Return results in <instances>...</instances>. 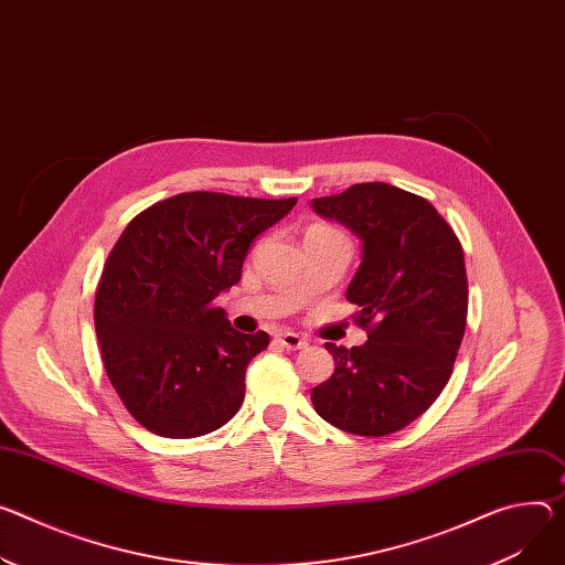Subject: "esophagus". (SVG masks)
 <instances>
[{"label":"esophagus","instance_id":"34e87169","mask_svg":"<svg viewBox=\"0 0 565 565\" xmlns=\"http://www.w3.org/2000/svg\"><path fill=\"white\" fill-rule=\"evenodd\" d=\"M277 342H279L284 349H288V351H297V349H303L306 344H309V342H306L303 338H299V335L292 333V331L279 333V335H277Z\"/></svg>","mask_w":565,"mask_h":565}]
</instances>
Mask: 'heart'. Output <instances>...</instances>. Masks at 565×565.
<instances>
[{
    "mask_svg": "<svg viewBox=\"0 0 565 565\" xmlns=\"http://www.w3.org/2000/svg\"><path fill=\"white\" fill-rule=\"evenodd\" d=\"M306 236H333V238H344L342 232H338L335 227H329V225H313L309 232H306Z\"/></svg>",
    "mask_w": 565,
    "mask_h": 565,
    "instance_id": "1",
    "label": "heart"
}]
</instances>
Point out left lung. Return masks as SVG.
<instances>
[{"mask_svg": "<svg viewBox=\"0 0 565 565\" xmlns=\"http://www.w3.org/2000/svg\"><path fill=\"white\" fill-rule=\"evenodd\" d=\"M311 204L363 241L347 299L367 331L361 347L327 342L335 372L311 390L313 407L344 433H396L426 413L452 374L469 309L465 252L426 198L385 182Z\"/></svg>", "mask_w": 565, "mask_h": 565, "instance_id": "left-lung-1", "label": "left lung"}]
</instances>
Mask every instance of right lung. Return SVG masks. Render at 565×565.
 <instances>
[{"label":"right lung","mask_w":565,"mask_h":565,"mask_svg":"<svg viewBox=\"0 0 565 565\" xmlns=\"http://www.w3.org/2000/svg\"><path fill=\"white\" fill-rule=\"evenodd\" d=\"M295 202L178 193L135 216L115 243L94 327L113 387L150 433L191 439L238 413L245 370L270 335L232 329L214 299L241 279L252 241Z\"/></svg>","instance_id":"1"}]
</instances>
